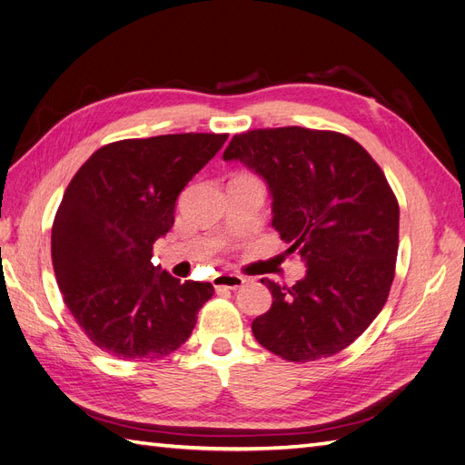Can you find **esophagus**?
Segmentation results:
<instances>
[{"label": "esophagus", "mask_w": 465, "mask_h": 465, "mask_svg": "<svg viewBox=\"0 0 465 465\" xmlns=\"http://www.w3.org/2000/svg\"><path fill=\"white\" fill-rule=\"evenodd\" d=\"M214 286L216 288H225V290H237L245 284V278L243 276H237V274H216L214 276Z\"/></svg>", "instance_id": "1"}]
</instances>
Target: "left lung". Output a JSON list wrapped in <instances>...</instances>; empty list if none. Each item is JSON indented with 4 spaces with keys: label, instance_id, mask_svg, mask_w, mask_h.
Masks as SVG:
<instances>
[{
    "label": "left lung",
    "instance_id": "left-lung-1",
    "mask_svg": "<svg viewBox=\"0 0 465 465\" xmlns=\"http://www.w3.org/2000/svg\"><path fill=\"white\" fill-rule=\"evenodd\" d=\"M223 162L257 173L272 198V228L306 264L292 288L262 278L272 303L251 323L264 349L308 362L347 349L388 300L400 206L361 143L300 126L235 134Z\"/></svg>",
    "mask_w": 465,
    "mask_h": 465
}]
</instances>
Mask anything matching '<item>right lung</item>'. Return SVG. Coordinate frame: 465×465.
I'll return each instance as SVG.
<instances>
[{
	"instance_id": "obj_1",
	"label": "right lung",
	"mask_w": 465,
	"mask_h": 465,
	"mask_svg": "<svg viewBox=\"0 0 465 465\" xmlns=\"http://www.w3.org/2000/svg\"><path fill=\"white\" fill-rule=\"evenodd\" d=\"M228 134L121 140L79 167L52 225V264L65 306L93 344L121 361L177 351L214 294L210 282L153 267L187 183Z\"/></svg>"
}]
</instances>
